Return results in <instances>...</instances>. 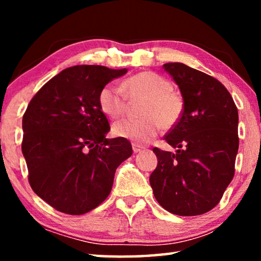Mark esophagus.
<instances>
[{
    "label": "esophagus",
    "instance_id": "34e87169",
    "mask_svg": "<svg viewBox=\"0 0 261 261\" xmlns=\"http://www.w3.org/2000/svg\"><path fill=\"white\" fill-rule=\"evenodd\" d=\"M143 146H140L138 144H132V149H134V153H139L143 151Z\"/></svg>",
    "mask_w": 261,
    "mask_h": 261
}]
</instances>
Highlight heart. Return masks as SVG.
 Returning a JSON list of instances; mask_svg holds the SVG:
<instances>
[{
  "label": "heart",
  "instance_id": "obj_1",
  "mask_svg": "<svg viewBox=\"0 0 261 261\" xmlns=\"http://www.w3.org/2000/svg\"><path fill=\"white\" fill-rule=\"evenodd\" d=\"M122 88L130 100H145L140 110L144 117L138 120L123 118L115 122L113 134L118 138L135 144H146L158 135L161 126L171 129L183 116V96L173 90L171 83L161 74L152 71L140 72L127 78ZM124 94L120 87L112 83L105 85L98 96L101 112L112 118L120 117L126 107Z\"/></svg>",
  "mask_w": 261,
  "mask_h": 261
}]
</instances>
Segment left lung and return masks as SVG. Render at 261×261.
Here are the masks:
<instances>
[{
    "label": "left lung",
    "instance_id": "obj_1",
    "mask_svg": "<svg viewBox=\"0 0 261 261\" xmlns=\"http://www.w3.org/2000/svg\"><path fill=\"white\" fill-rule=\"evenodd\" d=\"M184 100L179 122L165 137L176 153L154 148L155 170L149 176L163 208L180 216L200 215L219 204L235 173L238 112L218 79L183 63H166Z\"/></svg>",
    "mask_w": 261,
    "mask_h": 261
}]
</instances>
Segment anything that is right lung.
<instances>
[{
	"label": "right lung",
	"instance_id": "add662e5",
	"mask_svg": "<svg viewBox=\"0 0 261 261\" xmlns=\"http://www.w3.org/2000/svg\"><path fill=\"white\" fill-rule=\"evenodd\" d=\"M127 69L74 65L64 69L33 96L23 116L21 152L33 191L55 210L81 215L112 191L117 167L131 156L129 140L106 138L101 88Z\"/></svg>",
	"mask_w": 261,
	"mask_h": 261
}]
</instances>
